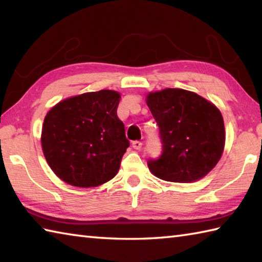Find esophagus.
Returning a JSON list of instances; mask_svg holds the SVG:
<instances>
[{
	"mask_svg": "<svg viewBox=\"0 0 262 262\" xmlns=\"http://www.w3.org/2000/svg\"><path fill=\"white\" fill-rule=\"evenodd\" d=\"M132 147L135 148V149H141V147H142V142L141 141H139V140H136V141H133L132 142Z\"/></svg>",
	"mask_w": 262,
	"mask_h": 262,
	"instance_id": "1",
	"label": "esophagus"
}]
</instances>
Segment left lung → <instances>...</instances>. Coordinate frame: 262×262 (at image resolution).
<instances>
[{
    "label": "left lung",
    "mask_w": 262,
    "mask_h": 262,
    "mask_svg": "<svg viewBox=\"0 0 262 262\" xmlns=\"http://www.w3.org/2000/svg\"><path fill=\"white\" fill-rule=\"evenodd\" d=\"M159 127L162 155L150 172L168 182L190 183L216 166L225 146L224 120L215 105L189 90L167 88L147 96Z\"/></svg>",
    "instance_id": "left-lung-1"
}]
</instances>
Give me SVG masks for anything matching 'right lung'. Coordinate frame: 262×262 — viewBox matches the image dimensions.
Listing matches in <instances>:
<instances>
[{
    "label": "right lung",
    "mask_w": 262,
    "mask_h": 262,
    "mask_svg": "<svg viewBox=\"0 0 262 262\" xmlns=\"http://www.w3.org/2000/svg\"><path fill=\"white\" fill-rule=\"evenodd\" d=\"M120 98L114 90L86 93L60 101L46 114L42 152L53 172L66 183L98 186L119 172L130 146L116 113Z\"/></svg>",
    "instance_id": "obj_1"
}]
</instances>
